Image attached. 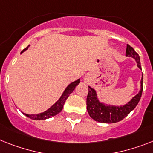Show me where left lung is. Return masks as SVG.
Here are the masks:
<instances>
[{"mask_svg":"<svg viewBox=\"0 0 153 153\" xmlns=\"http://www.w3.org/2000/svg\"><path fill=\"white\" fill-rule=\"evenodd\" d=\"M126 56L131 57L137 62V66L142 69L140 63V57L132 47L127 45ZM141 87L139 92L135 96L131 98V101L123 105H113L105 104L99 101L97 95L96 91L94 88L88 86V94L87 97V110L92 119L95 121L104 123H113L122 120L123 118L135 108L142 94V84H143V76L141 79Z\"/></svg>","mask_w":153,"mask_h":153,"instance_id":"8db88e82","label":"left lung"}]
</instances>
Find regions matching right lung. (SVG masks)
Instances as JSON below:
<instances>
[{
  "instance_id": "obj_1",
  "label": "right lung",
  "mask_w": 153,
  "mask_h": 153,
  "mask_svg": "<svg viewBox=\"0 0 153 153\" xmlns=\"http://www.w3.org/2000/svg\"><path fill=\"white\" fill-rule=\"evenodd\" d=\"M30 47L29 45L28 47H26V48L23 49L22 51H21V54L23 53L24 51H26L28 48ZM80 82V79H78L75 81L72 82L71 84H69V85L65 88V89L64 90L63 93L62 94L61 97L59 98V100L55 102V104L52 105L48 109H47L46 111H45L44 113H40L38 114H26V113H23L25 116H26L27 117L30 118V119L34 120H46L48 119V118H51L52 117H55V115H57L58 113H59L62 111V109L63 108V105L65 104V100L67 99L68 97L69 96V94H71L72 92L74 91V90L75 89V88L78 84H79Z\"/></svg>"
}]
</instances>
